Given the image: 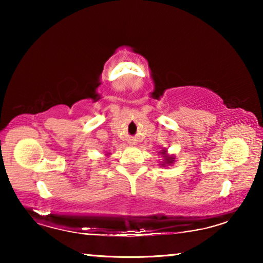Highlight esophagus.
<instances>
[{"instance_id": "esophagus-1", "label": "esophagus", "mask_w": 263, "mask_h": 263, "mask_svg": "<svg viewBox=\"0 0 263 263\" xmlns=\"http://www.w3.org/2000/svg\"><path fill=\"white\" fill-rule=\"evenodd\" d=\"M130 143H135V142H130Z\"/></svg>"}]
</instances>
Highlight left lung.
<instances>
[{
	"label": "left lung",
	"instance_id": "8db88e82",
	"mask_svg": "<svg viewBox=\"0 0 263 263\" xmlns=\"http://www.w3.org/2000/svg\"><path fill=\"white\" fill-rule=\"evenodd\" d=\"M167 163H172V160L171 159H167Z\"/></svg>",
	"mask_w": 263,
	"mask_h": 263
}]
</instances>
